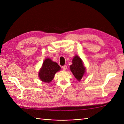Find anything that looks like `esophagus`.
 <instances>
[{
	"mask_svg": "<svg viewBox=\"0 0 124 124\" xmlns=\"http://www.w3.org/2000/svg\"><path fill=\"white\" fill-rule=\"evenodd\" d=\"M67 66L66 65H64L63 66H62V69L63 70H66L67 69Z\"/></svg>",
	"mask_w": 124,
	"mask_h": 124,
	"instance_id": "obj_1",
	"label": "esophagus"
}]
</instances>
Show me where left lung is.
<instances>
[{
    "instance_id": "8db88e82",
    "label": "left lung",
    "mask_w": 124,
    "mask_h": 124,
    "mask_svg": "<svg viewBox=\"0 0 124 124\" xmlns=\"http://www.w3.org/2000/svg\"><path fill=\"white\" fill-rule=\"evenodd\" d=\"M72 64L70 65V70L75 78L80 81L85 72V67L83 62L78 55H76L72 59Z\"/></svg>"
}]
</instances>
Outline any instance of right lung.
<instances>
[{
	"label": "right lung",
	"instance_id": "right-lung-1",
	"mask_svg": "<svg viewBox=\"0 0 124 124\" xmlns=\"http://www.w3.org/2000/svg\"><path fill=\"white\" fill-rule=\"evenodd\" d=\"M61 69L57 63L52 61L50 58H46L39 71V78L43 82H51L54 79L55 73Z\"/></svg>",
	"mask_w": 124,
	"mask_h": 124
}]
</instances>
